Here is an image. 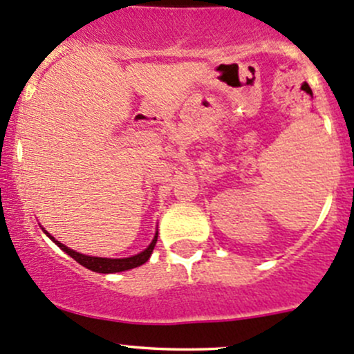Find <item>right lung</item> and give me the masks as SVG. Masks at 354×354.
Returning <instances> with one entry per match:
<instances>
[{"mask_svg":"<svg viewBox=\"0 0 354 354\" xmlns=\"http://www.w3.org/2000/svg\"><path fill=\"white\" fill-rule=\"evenodd\" d=\"M44 230V228H42ZM47 236H49L50 240H53L54 243H56L57 247H59L63 252H66L69 257L75 259L78 264H82L83 268L90 269V271H95V272H102V274H111V272H121V271H127V269H134L138 268V266L145 264V262L148 261L151 256L153 249H155L156 245V239H158V232L155 233V236H153L151 243L147 247V249L143 250V252L136 254V256H131V257H122V259H111V257H95V256H86V254H82V252H76V250L69 249V247L64 245V243L57 242L56 239H54L50 233H47L44 230Z\"/></svg>","mask_w":354,"mask_h":354,"instance_id":"add662e5","label":"right lung"}]
</instances>
